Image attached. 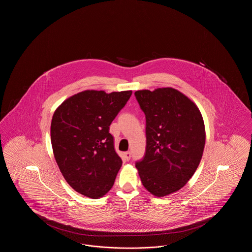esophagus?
<instances>
[{
  "instance_id": "1",
  "label": "esophagus",
  "mask_w": 252,
  "mask_h": 252,
  "mask_svg": "<svg viewBox=\"0 0 252 252\" xmlns=\"http://www.w3.org/2000/svg\"><path fill=\"white\" fill-rule=\"evenodd\" d=\"M124 158H125V159H126V160H129V159H130V158H131V153H130L129 151L125 152V153H124Z\"/></svg>"
}]
</instances>
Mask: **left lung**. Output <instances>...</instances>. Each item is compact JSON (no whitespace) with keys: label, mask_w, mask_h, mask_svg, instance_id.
<instances>
[{"label":"left lung","mask_w":252,"mask_h":252,"mask_svg":"<svg viewBox=\"0 0 252 252\" xmlns=\"http://www.w3.org/2000/svg\"><path fill=\"white\" fill-rule=\"evenodd\" d=\"M135 96L146 119V150L136 168L144 188L162 197L181 189L198 167L203 118L192 100L173 88L137 91Z\"/></svg>","instance_id":"obj_1"}]
</instances>
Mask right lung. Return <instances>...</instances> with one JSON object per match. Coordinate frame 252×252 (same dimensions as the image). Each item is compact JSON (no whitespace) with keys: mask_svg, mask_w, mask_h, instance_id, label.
I'll return each mask as SVG.
<instances>
[{"mask_svg":"<svg viewBox=\"0 0 252 252\" xmlns=\"http://www.w3.org/2000/svg\"><path fill=\"white\" fill-rule=\"evenodd\" d=\"M132 91L87 90L66 99L54 112L51 142L60 172L85 196L99 198L111 189L122 166L109 126Z\"/></svg>","mask_w":252,"mask_h":252,"instance_id":"1","label":"right lung"}]
</instances>
